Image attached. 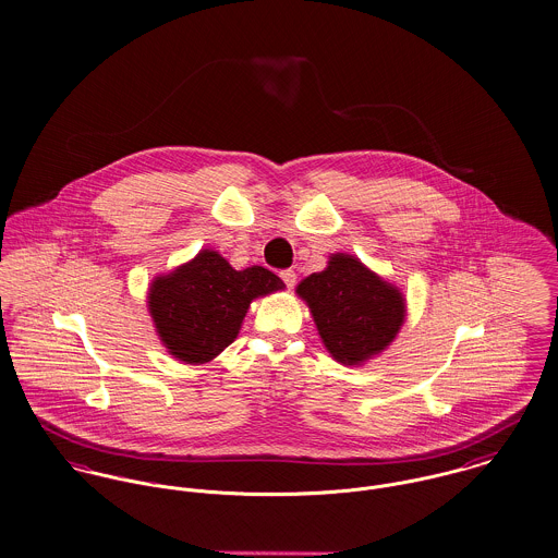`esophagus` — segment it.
<instances>
[{"instance_id": "obj_1", "label": "esophagus", "mask_w": 558, "mask_h": 558, "mask_svg": "<svg viewBox=\"0 0 558 558\" xmlns=\"http://www.w3.org/2000/svg\"><path fill=\"white\" fill-rule=\"evenodd\" d=\"M280 278L284 280V284H287L289 289H293V287H295V282H298V274H295L293 269H284V271L280 274Z\"/></svg>"}]
</instances>
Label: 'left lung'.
<instances>
[{
	"label": "left lung",
	"instance_id": "obj_1",
	"mask_svg": "<svg viewBox=\"0 0 558 558\" xmlns=\"http://www.w3.org/2000/svg\"><path fill=\"white\" fill-rule=\"evenodd\" d=\"M326 349L342 364L381 353L405 322L403 293L351 254H332L328 267L298 284Z\"/></svg>",
	"mask_w": 558,
	"mask_h": 558
}]
</instances>
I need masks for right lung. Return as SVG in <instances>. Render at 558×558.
<instances>
[{
    "label": "right lung",
    "instance_id": "1",
    "mask_svg": "<svg viewBox=\"0 0 558 558\" xmlns=\"http://www.w3.org/2000/svg\"><path fill=\"white\" fill-rule=\"evenodd\" d=\"M284 289L265 267L232 269L216 250L157 276L148 289V313L166 349L185 364H205L236 338L252 300Z\"/></svg>",
    "mask_w": 558,
    "mask_h": 558
}]
</instances>
